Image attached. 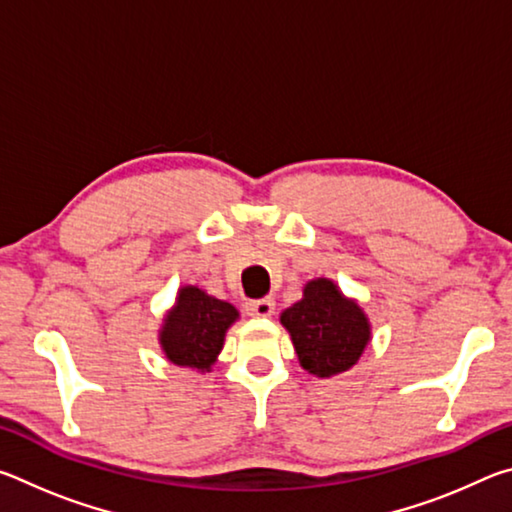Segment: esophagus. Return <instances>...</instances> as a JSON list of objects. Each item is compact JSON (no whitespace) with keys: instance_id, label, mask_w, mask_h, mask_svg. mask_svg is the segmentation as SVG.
I'll list each match as a JSON object with an SVG mask.
<instances>
[{"instance_id":"1","label":"esophagus","mask_w":512,"mask_h":512,"mask_svg":"<svg viewBox=\"0 0 512 512\" xmlns=\"http://www.w3.org/2000/svg\"><path fill=\"white\" fill-rule=\"evenodd\" d=\"M275 309V302L271 298H259V300H250L246 302V311L250 316H259V318H266L271 316Z\"/></svg>"}]
</instances>
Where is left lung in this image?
Listing matches in <instances>:
<instances>
[{
    "label": "left lung",
    "instance_id": "left-lung-1",
    "mask_svg": "<svg viewBox=\"0 0 512 512\" xmlns=\"http://www.w3.org/2000/svg\"><path fill=\"white\" fill-rule=\"evenodd\" d=\"M296 345L300 366L318 377L352 368L370 341L368 318L357 302L345 300L334 282L314 280L305 298L280 316Z\"/></svg>",
    "mask_w": 512,
    "mask_h": 512
}]
</instances>
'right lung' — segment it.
<instances>
[{
	"label": "right lung",
	"instance_id": "obj_1",
	"mask_svg": "<svg viewBox=\"0 0 512 512\" xmlns=\"http://www.w3.org/2000/svg\"><path fill=\"white\" fill-rule=\"evenodd\" d=\"M239 311L228 302L207 296L196 287H185L160 334L162 350L176 366L210 370L223 348L225 329L235 323Z\"/></svg>",
	"mask_w": 512,
	"mask_h": 512
}]
</instances>
